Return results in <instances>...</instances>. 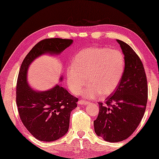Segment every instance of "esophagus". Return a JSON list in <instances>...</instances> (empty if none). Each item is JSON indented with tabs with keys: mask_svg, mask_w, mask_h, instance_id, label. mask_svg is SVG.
I'll list each match as a JSON object with an SVG mask.
<instances>
[{
	"mask_svg": "<svg viewBox=\"0 0 159 159\" xmlns=\"http://www.w3.org/2000/svg\"><path fill=\"white\" fill-rule=\"evenodd\" d=\"M87 103H89V102H88L87 101H85L83 99H81L78 101V104H82V105H85V104H87Z\"/></svg>",
	"mask_w": 159,
	"mask_h": 159,
	"instance_id": "obj_1",
	"label": "esophagus"
}]
</instances>
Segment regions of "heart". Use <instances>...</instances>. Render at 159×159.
Here are the masks:
<instances>
[{"instance_id":"1","label":"heart","mask_w":159,"mask_h":159,"mask_svg":"<svg viewBox=\"0 0 159 159\" xmlns=\"http://www.w3.org/2000/svg\"><path fill=\"white\" fill-rule=\"evenodd\" d=\"M125 68L123 53L117 49L105 47L87 48L75 55L72 66L67 69V82L75 94L83 91L84 97L93 98L107 97L115 92L123 78Z\"/></svg>"}]
</instances>
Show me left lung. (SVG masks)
I'll list each match as a JSON object with an SVG mask.
<instances>
[{
    "label": "left lung",
    "instance_id": "obj_1",
    "mask_svg": "<svg viewBox=\"0 0 159 159\" xmlns=\"http://www.w3.org/2000/svg\"><path fill=\"white\" fill-rule=\"evenodd\" d=\"M125 58L123 78L113 95L98 102L99 113L93 121L98 136L109 142H121L133 133L147 107L148 86L144 67L128 44L117 39Z\"/></svg>",
    "mask_w": 159,
    "mask_h": 159
}]
</instances>
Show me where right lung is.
<instances>
[{"label": "right lung", "instance_id": "right-lung-1", "mask_svg": "<svg viewBox=\"0 0 159 159\" xmlns=\"http://www.w3.org/2000/svg\"><path fill=\"white\" fill-rule=\"evenodd\" d=\"M72 42V39L60 38L41 40L29 52L21 65L16 87L18 113L27 130L40 141H56L67 133L70 113L77 106L78 98L60 85L45 92L32 89L27 82L28 67L39 56L61 53Z\"/></svg>", "mask_w": 159, "mask_h": 159}]
</instances>
